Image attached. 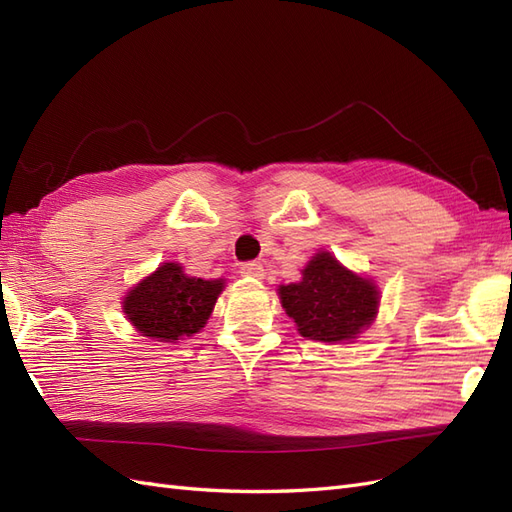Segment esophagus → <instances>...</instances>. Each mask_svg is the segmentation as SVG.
Instances as JSON below:
<instances>
[{"label": "esophagus", "mask_w": 512, "mask_h": 512, "mask_svg": "<svg viewBox=\"0 0 512 512\" xmlns=\"http://www.w3.org/2000/svg\"><path fill=\"white\" fill-rule=\"evenodd\" d=\"M241 275L243 277H254V280H262V275H265V267H262L260 262H256V260L243 262V265H241Z\"/></svg>", "instance_id": "esophagus-1"}]
</instances>
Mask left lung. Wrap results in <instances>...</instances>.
I'll use <instances>...</instances> for the list:
<instances>
[{
	"mask_svg": "<svg viewBox=\"0 0 512 512\" xmlns=\"http://www.w3.org/2000/svg\"><path fill=\"white\" fill-rule=\"evenodd\" d=\"M280 299L299 333L316 342H350L378 312V288L329 252L309 260L301 282L280 286Z\"/></svg>",
	"mask_w": 512,
	"mask_h": 512,
	"instance_id": "8db88e82",
	"label": "left lung"
}]
</instances>
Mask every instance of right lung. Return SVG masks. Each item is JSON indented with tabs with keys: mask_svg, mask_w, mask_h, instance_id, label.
Instances as JSON below:
<instances>
[{
	"mask_svg": "<svg viewBox=\"0 0 512 512\" xmlns=\"http://www.w3.org/2000/svg\"><path fill=\"white\" fill-rule=\"evenodd\" d=\"M222 288V280L188 277L175 262H164L128 292L123 312L145 337L175 342L205 327Z\"/></svg>",
	"mask_w": 512,
	"mask_h": 512,
	"instance_id": "1",
	"label": "right lung"
}]
</instances>
